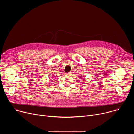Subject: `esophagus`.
<instances>
[{
    "mask_svg": "<svg viewBox=\"0 0 134 134\" xmlns=\"http://www.w3.org/2000/svg\"><path fill=\"white\" fill-rule=\"evenodd\" d=\"M66 75H68V76H70L71 75V72H68V73H66Z\"/></svg>",
    "mask_w": 134,
    "mask_h": 134,
    "instance_id": "esophagus-1",
    "label": "esophagus"
}]
</instances>
